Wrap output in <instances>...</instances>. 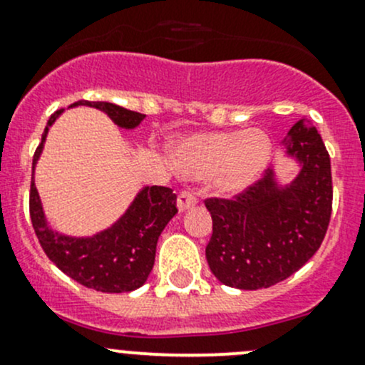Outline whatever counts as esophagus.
I'll return each instance as SVG.
<instances>
[{
	"mask_svg": "<svg viewBox=\"0 0 365 365\" xmlns=\"http://www.w3.org/2000/svg\"><path fill=\"white\" fill-rule=\"evenodd\" d=\"M195 202H197V199H195V195L192 192H189V190H182V192L178 194V199H176V206H178L180 212H185V210L192 208Z\"/></svg>",
	"mask_w": 365,
	"mask_h": 365,
	"instance_id": "obj_1",
	"label": "esophagus"
}]
</instances>
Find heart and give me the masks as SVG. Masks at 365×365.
Masks as SVG:
<instances>
[{"label":"heart","mask_w":365,"mask_h":365,"mask_svg":"<svg viewBox=\"0 0 365 365\" xmlns=\"http://www.w3.org/2000/svg\"><path fill=\"white\" fill-rule=\"evenodd\" d=\"M273 143L262 129L190 134L170 148L171 163L189 178L213 176L218 192L236 195L253 185L269 164Z\"/></svg>","instance_id":"obj_1"}]
</instances>
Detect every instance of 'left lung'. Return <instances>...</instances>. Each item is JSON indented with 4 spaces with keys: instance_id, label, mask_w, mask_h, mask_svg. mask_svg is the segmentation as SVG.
Returning a JSON list of instances; mask_svg holds the SVG:
<instances>
[{
    "instance_id": "8db88e82",
    "label": "left lung",
    "mask_w": 365,
    "mask_h": 365,
    "mask_svg": "<svg viewBox=\"0 0 365 365\" xmlns=\"http://www.w3.org/2000/svg\"><path fill=\"white\" fill-rule=\"evenodd\" d=\"M299 171L279 185L274 168L236 199H206L213 234L206 260L227 287L259 290L301 269L320 248L332 212L331 157L317 128L301 118L283 140Z\"/></svg>"
}]
</instances>
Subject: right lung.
<instances>
[{"mask_svg": "<svg viewBox=\"0 0 365 365\" xmlns=\"http://www.w3.org/2000/svg\"><path fill=\"white\" fill-rule=\"evenodd\" d=\"M75 106L99 110L108 115L118 128L128 131L136 129L145 118L143 113L131 112L106 101H76L71 108ZM63 112L64 110H57L48 118L47 128L41 134V143L33 157L29 215L34 232L48 259L80 285L98 292H133L147 282L155 260L157 240L168 222L178 213L176 195L168 187H143L125 213L105 231L87 237L53 231L48 225L40 194L34 185V168L43 152L48 129Z\"/></svg>", "mask_w": 365, "mask_h": 365, "instance_id": "right-lung-1", "label": "right lung"}]
</instances>
